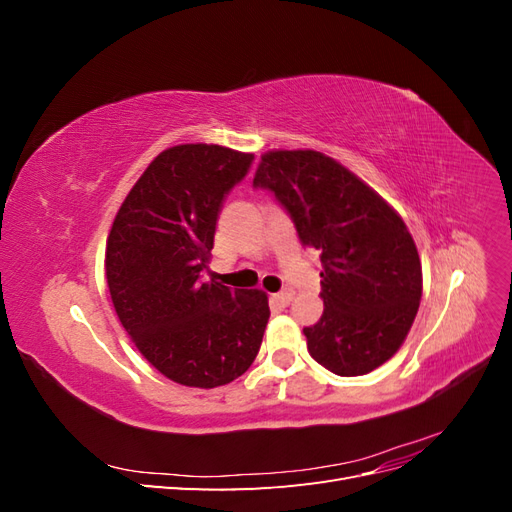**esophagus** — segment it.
Returning a JSON list of instances; mask_svg holds the SVG:
<instances>
[{"label": "esophagus", "instance_id": "1", "mask_svg": "<svg viewBox=\"0 0 512 512\" xmlns=\"http://www.w3.org/2000/svg\"><path fill=\"white\" fill-rule=\"evenodd\" d=\"M292 297H294V290H292L290 286H286V288H282L277 294H273V301L280 303V305H288V303L292 301Z\"/></svg>", "mask_w": 512, "mask_h": 512}]
</instances>
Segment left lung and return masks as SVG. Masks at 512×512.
Segmentation results:
<instances>
[{
    "instance_id": "1",
    "label": "left lung",
    "mask_w": 512,
    "mask_h": 512,
    "mask_svg": "<svg viewBox=\"0 0 512 512\" xmlns=\"http://www.w3.org/2000/svg\"><path fill=\"white\" fill-rule=\"evenodd\" d=\"M254 188L269 190L305 247L320 252L324 312L307 350L337 376H363L404 344L423 271L404 220L348 168L320 151H269Z\"/></svg>"
}]
</instances>
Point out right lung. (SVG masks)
Segmentation results:
<instances>
[{
  "mask_svg": "<svg viewBox=\"0 0 512 512\" xmlns=\"http://www.w3.org/2000/svg\"><path fill=\"white\" fill-rule=\"evenodd\" d=\"M252 153L220 145L162 151L115 215L106 282L123 329L168 380L215 389L245 374L269 320L262 290L203 282L226 194Z\"/></svg>",
  "mask_w": 512,
  "mask_h": 512,
  "instance_id": "right-lung-1",
  "label": "right lung"
}]
</instances>
